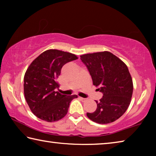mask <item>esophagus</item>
Segmentation results:
<instances>
[{
  "mask_svg": "<svg viewBox=\"0 0 156 156\" xmlns=\"http://www.w3.org/2000/svg\"><path fill=\"white\" fill-rule=\"evenodd\" d=\"M79 98H80L82 101H85V100H87L86 98H82V97H79Z\"/></svg>",
  "mask_w": 156,
  "mask_h": 156,
  "instance_id": "1",
  "label": "esophagus"
}]
</instances>
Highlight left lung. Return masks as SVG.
Wrapping results in <instances>:
<instances>
[{
	"instance_id": "8db88e82",
	"label": "left lung",
	"mask_w": 156,
	"mask_h": 156,
	"mask_svg": "<svg viewBox=\"0 0 156 156\" xmlns=\"http://www.w3.org/2000/svg\"><path fill=\"white\" fill-rule=\"evenodd\" d=\"M80 59L94 85L103 94L99 102L96 100V110L87 115L98 124L114 122L128 109L133 94V81L127 66L109 51L84 54Z\"/></svg>"
}]
</instances>
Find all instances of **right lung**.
I'll return each instance as SVG.
<instances>
[{
  "instance_id": "obj_1",
  "label": "right lung",
  "mask_w": 156,
  "mask_h": 156,
  "mask_svg": "<svg viewBox=\"0 0 156 156\" xmlns=\"http://www.w3.org/2000/svg\"><path fill=\"white\" fill-rule=\"evenodd\" d=\"M78 59L76 55L57 49L42 53L29 66L24 76V94L30 109L36 117L55 122L67 113L70 102L76 95L65 96L55 91L56 79L62 66Z\"/></svg>"
}]
</instances>
